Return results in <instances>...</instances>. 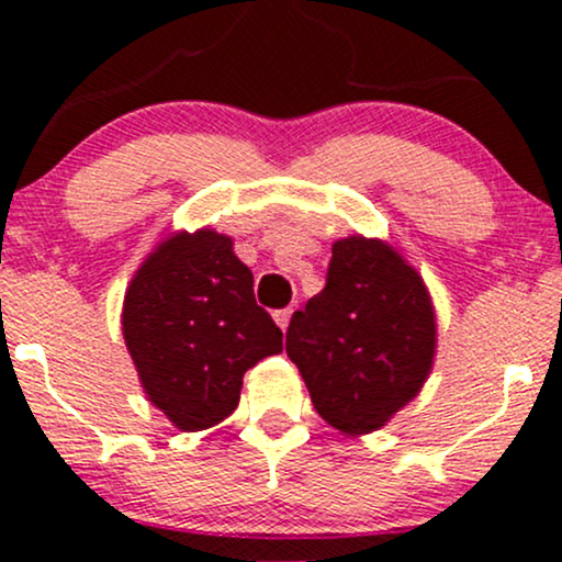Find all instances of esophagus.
Segmentation results:
<instances>
[{
	"instance_id": "esophagus-1",
	"label": "esophagus",
	"mask_w": 562,
	"mask_h": 562,
	"mask_svg": "<svg viewBox=\"0 0 562 562\" xmlns=\"http://www.w3.org/2000/svg\"><path fill=\"white\" fill-rule=\"evenodd\" d=\"M290 317H293V308H290V306L288 308H277V312H274V322L282 327V330H288Z\"/></svg>"
}]
</instances>
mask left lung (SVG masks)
<instances>
[{
	"mask_svg": "<svg viewBox=\"0 0 562 562\" xmlns=\"http://www.w3.org/2000/svg\"><path fill=\"white\" fill-rule=\"evenodd\" d=\"M285 351L322 420L370 434L417 396L434 364L428 290L391 245L338 240L322 293L290 319Z\"/></svg>",
	"mask_w": 562,
	"mask_h": 562,
	"instance_id": "obj_1",
	"label": "left lung"
}]
</instances>
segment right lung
I'll use <instances>...</instances> for the list:
<instances>
[{
	"label": "right lung",
	"mask_w": 562,
	"mask_h": 562,
	"mask_svg": "<svg viewBox=\"0 0 562 562\" xmlns=\"http://www.w3.org/2000/svg\"><path fill=\"white\" fill-rule=\"evenodd\" d=\"M124 338L150 402L182 430L229 417L245 370L282 351L254 274L214 229L179 232L147 256L126 290Z\"/></svg>",
	"instance_id": "obj_1"
}]
</instances>
